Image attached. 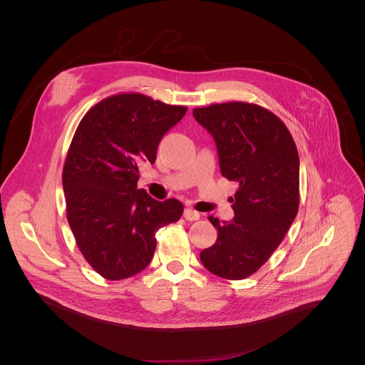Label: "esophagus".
<instances>
[{
  "instance_id": "34e87169",
  "label": "esophagus",
  "mask_w": 365,
  "mask_h": 365,
  "mask_svg": "<svg viewBox=\"0 0 365 365\" xmlns=\"http://www.w3.org/2000/svg\"><path fill=\"white\" fill-rule=\"evenodd\" d=\"M184 217L187 220H198L200 219V212H197L195 209L185 208L184 209Z\"/></svg>"
}]
</instances>
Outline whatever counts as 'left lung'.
I'll use <instances>...</instances> for the list:
<instances>
[{"label":"left lung","mask_w":365,"mask_h":365,"mask_svg":"<svg viewBox=\"0 0 365 365\" xmlns=\"http://www.w3.org/2000/svg\"><path fill=\"white\" fill-rule=\"evenodd\" d=\"M192 113L216 143L222 175L239 184L233 219L209 216L217 239L200 259L220 278L245 279L271 257L298 213V150L284 122L260 105L213 104Z\"/></svg>","instance_id":"1"}]
</instances>
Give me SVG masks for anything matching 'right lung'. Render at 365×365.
Returning a JSON list of instances; mask_svg holds the SVG:
<instances>
[{
  "mask_svg": "<svg viewBox=\"0 0 365 365\" xmlns=\"http://www.w3.org/2000/svg\"><path fill=\"white\" fill-rule=\"evenodd\" d=\"M187 106L143 94H118L81 119L63 167L67 220L87 262L106 279L145 269L156 250V232L177 222L178 200L156 201L138 190L140 161H156L161 138Z\"/></svg>",
  "mask_w": 365,
  "mask_h": 365,
  "instance_id": "1",
  "label": "right lung"
}]
</instances>
